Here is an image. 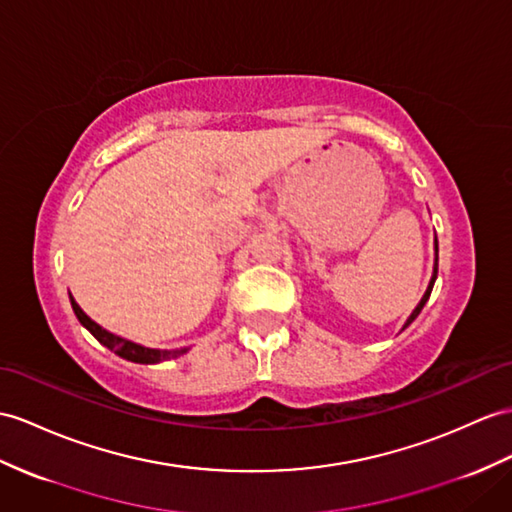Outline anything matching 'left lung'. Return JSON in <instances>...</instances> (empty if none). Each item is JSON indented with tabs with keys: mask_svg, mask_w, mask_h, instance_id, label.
Masks as SVG:
<instances>
[{
	"mask_svg": "<svg viewBox=\"0 0 512 512\" xmlns=\"http://www.w3.org/2000/svg\"><path fill=\"white\" fill-rule=\"evenodd\" d=\"M434 252H436V258H434V273H432V280H430V286H428V291H426V295L421 297V302H419V306L413 310V315L408 317V321H406V326H410V323H413L415 319H417V315L421 313V308L426 306V302H428V297H430V293H432V286H434V280H436V273H439V241H434ZM404 326V328H406Z\"/></svg>",
	"mask_w": 512,
	"mask_h": 512,
	"instance_id": "8db88e82",
	"label": "left lung"
}]
</instances>
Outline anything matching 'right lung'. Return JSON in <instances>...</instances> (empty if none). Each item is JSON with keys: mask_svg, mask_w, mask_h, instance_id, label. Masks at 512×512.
I'll return each instance as SVG.
<instances>
[{"mask_svg": "<svg viewBox=\"0 0 512 512\" xmlns=\"http://www.w3.org/2000/svg\"><path fill=\"white\" fill-rule=\"evenodd\" d=\"M71 306H73V313H76V317L80 319L82 326H84L86 330H89L99 343L106 345L108 350H112L117 356L126 358V360H132V363L154 365V363H160V360L176 358V356H180V354L186 352V350L160 352V350H149V347H141V345H136V343H130V341H126V339H121V336H115V334L106 332L104 328H99L93 319H89V317H86V315L82 313V308H80L76 302H73V299H71Z\"/></svg>", "mask_w": 512, "mask_h": 512, "instance_id": "add662e5", "label": "right lung"}]
</instances>
